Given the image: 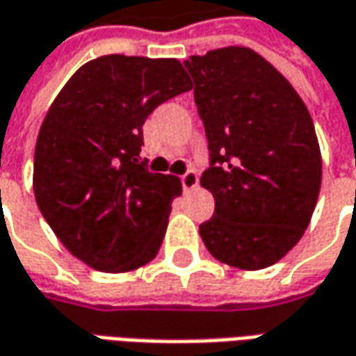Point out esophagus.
<instances>
[{"label":"esophagus","mask_w":356,"mask_h":356,"mask_svg":"<svg viewBox=\"0 0 356 356\" xmlns=\"http://www.w3.org/2000/svg\"><path fill=\"white\" fill-rule=\"evenodd\" d=\"M181 183H183V189L185 191H191L195 189L197 185H199V175H197V171H187L183 177H181Z\"/></svg>","instance_id":"obj_1"}]
</instances>
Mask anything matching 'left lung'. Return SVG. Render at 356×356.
Returning a JSON list of instances; mask_svg holds the SVG:
<instances>
[{
	"label": "left lung",
	"instance_id": "1",
	"mask_svg": "<svg viewBox=\"0 0 356 356\" xmlns=\"http://www.w3.org/2000/svg\"><path fill=\"white\" fill-rule=\"evenodd\" d=\"M185 67L211 152L201 185L215 197V215L199 234L218 262L268 268L300 242L321 189L309 110L248 47L193 55Z\"/></svg>",
	"mask_w": 356,
	"mask_h": 356
}]
</instances>
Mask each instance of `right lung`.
I'll list each match as a JSON object with an SVG mask.
<instances>
[{
	"instance_id": "right-lung-1",
	"label": "right lung",
	"mask_w": 356,
	"mask_h": 356,
	"mask_svg": "<svg viewBox=\"0 0 356 356\" xmlns=\"http://www.w3.org/2000/svg\"><path fill=\"white\" fill-rule=\"evenodd\" d=\"M191 88L177 58L106 55L56 94L35 145L33 191L56 238L86 266L122 274L157 256L181 181L140 163L141 126Z\"/></svg>"
}]
</instances>
